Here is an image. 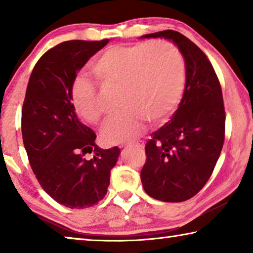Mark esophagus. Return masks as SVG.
Here are the masks:
<instances>
[{
  "instance_id": "1",
  "label": "esophagus",
  "mask_w": 253,
  "mask_h": 253,
  "mask_svg": "<svg viewBox=\"0 0 253 253\" xmlns=\"http://www.w3.org/2000/svg\"><path fill=\"white\" fill-rule=\"evenodd\" d=\"M139 145L140 144L138 142H128L125 145H124V146H125V147H128V146H139Z\"/></svg>"
}]
</instances>
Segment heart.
<instances>
[{
	"mask_svg": "<svg viewBox=\"0 0 253 253\" xmlns=\"http://www.w3.org/2000/svg\"><path fill=\"white\" fill-rule=\"evenodd\" d=\"M91 71L105 89H118L122 109L102 127L104 142L114 145L142 134L145 121L164 123L182 99L185 88V61L176 46L166 41L134 45H114L96 60ZM76 114L90 125L104 115L95 84L78 78L72 85Z\"/></svg>",
	"mask_w": 253,
	"mask_h": 253,
	"instance_id": "1",
	"label": "heart"
}]
</instances>
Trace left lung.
I'll use <instances>...</instances> for the list:
<instances>
[{
	"mask_svg": "<svg viewBox=\"0 0 253 253\" xmlns=\"http://www.w3.org/2000/svg\"><path fill=\"white\" fill-rule=\"evenodd\" d=\"M142 38L172 40L185 60L186 83L170 121L146 143L140 172L143 187L153 199L183 202L207 184L223 147L225 110L219 78L194 42L173 30Z\"/></svg>",
	"mask_w": 253,
	"mask_h": 253,
	"instance_id": "8db88e82",
	"label": "left lung"
}]
</instances>
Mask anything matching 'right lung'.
<instances>
[{
	"instance_id": "obj_1",
	"label": "right lung",
	"mask_w": 253,
	"mask_h": 253,
	"mask_svg": "<svg viewBox=\"0 0 253 253\" xmlns=\"http://www.w3.org/2000/svg\"><path fill=\"white\" fill-rule=\"evenodd\" d=\"M70 40L42 55L30 76L22 107V138L34 175L54 201L70 209L105 198L121 149H101L96 134L77 117L72 85L89 59L108 43ZM87 153L93 157L85 159Z\"/></svg>"
}]
</instances>
